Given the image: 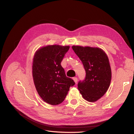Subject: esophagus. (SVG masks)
Instances as JSON below:
<instances>
[{
	"mask_svg": "<svg viewBox=\"0 0 134 134\" xmlns=\"http://www.w3.org/2000/svg\"><path fill=\"white\" fill-rule=\"evenodd\" d=\"M72 79H73V80L74 81L75 83H76L77 81H78V78H77L76 77H73V78H72Z\"/></svg>",
	"mask_w": 134,
	"mask_h": 134,
	"instance_id": "34e87169",
	"label": "esophagus"
}]
</instances>
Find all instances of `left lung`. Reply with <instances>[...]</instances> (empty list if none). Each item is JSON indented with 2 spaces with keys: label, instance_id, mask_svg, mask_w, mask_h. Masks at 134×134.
<instances>
[{
  "label": "left lung",
  "instance_id": "left-lung-1",
  "mask_svg": "<svg viewBox=\"0 0 134 134\" xmlns=\"http://www.w3.org/2000/svg\"><path fill=\"white\" fill-rule=\"evenodd\" d=\"M72 50L83 64L86 75L79 82L78 89L84 99L93 102L107 91L111 80V69L105 52L100 48L72 46Z\"/></svg>",
  "mask_w": 134,
  "mask_h": 134
}]
</instances>
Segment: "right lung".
Segmentation results:
<instances>
[{"instance_id": "obj_1", "label": "right lung", "mask_w": 134, "mask_h": 134, "mask_svg": "<svg viewBox=\"0 0 134 134\" xmlns=\"http://www.w3.org/2000/svg\"><path fill=\"white\" fill-rule=\"evenodd\" d=\"M69 47L48 45L39 48L34 55L32 76L36 89L43 100L51 105L62 103L70 87L75 84L61 65Z\"/></svg>"}]
</instances>
